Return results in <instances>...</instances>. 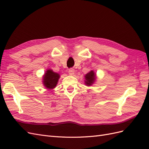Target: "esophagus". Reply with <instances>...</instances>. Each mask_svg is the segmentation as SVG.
<instances>
[{"instance_id": "1", "label": "esophagus", "mask_w": 149, "mask_h": 149, "mask_svg": "<svg viewBox=\"0 0 149 149\" xmlns=\"http://www.w3.org/2000/svg\"><path fill=\"white\" fill-rule=\"evenodd\" d=\"M74 72H75V71H74V70L73 69H70L69 70V74L71 75H74Z\"/></svg>"}]
</instances>
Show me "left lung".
I'll list each match as a JSON object with an SVG mask.
<instances>
[{
	"mask_svg": "<svg viewBox=\"0 0 149 149\" xmlns=\"http://www.w3.org/2000/svg\"><path fill=\"white\" fill-rule=\"evenodd\" d=\"M85 77H86V80H85L86 84L88 86H91V85H92L93 82L95 81V74H94V72L92 70L90 72H88V74H87L86 76H85Z\"/></svg>",
	"mask_w": 149,
	"mask_h": 149,
	"instance_id": "8db88e82",
	"label": "left lung"
}]
</instances>
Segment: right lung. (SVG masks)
<instances>
[{
  "mask_svg": "<svg viewBox=\"0 0 149 149\" xmlns=\"http://www.w3.org/2000/svg\"><path fill=\"white\" fill-rule=\"evenodd\" d=\"M59 77H60V75L54 72L52 70H47L43 79L44 86L49 89L54 88L56 86Z\"/></svg>",
  "mask_w": 149,
  "mask_h": 149,
  "instance_id": "obj_1",
  "label": "right lung"
}]
</instances>
